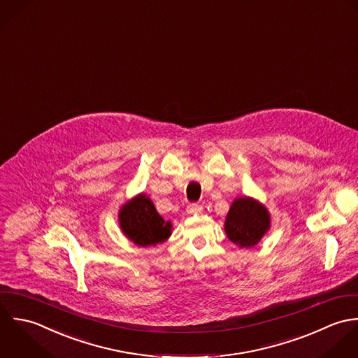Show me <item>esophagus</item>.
Masks as SVG:
<instances>
[{"mask_svg":"<svg viewBox=\"0 0 358 358\" xmlns=\"http://www.w3.org/2000/svg\"><path fill=\"white\" fill-rule=\"evenodd\" d=\"M187 212H188L189 215H201V213H202V206L198 205V203L188 205V206H187Z\"/></svg>","mask_w":358,"mask_h":358,"instance_id":"34e87169","label":"esophagus"}]
</instances>
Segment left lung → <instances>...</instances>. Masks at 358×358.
Here are the masks:
<instances>
[{"instance_id": "left-lung-1", "label": "left lung", "mask_w": 358, "mask_h": 358, "mask_svg": "<svg viewBox=\"0 0 358 358\" xmlns=\"http://www.w3.org/2000/svg\"><path fill=\"white\" fill-rule=\"evenodd\" d=\"M271 228V215L257 199L241 196L234 199L225 217L227 238L241 249L255 248Z\"/></svg>"}]
</instances>
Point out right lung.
<instances>
[{
  "label": "right lung",
  "instance_id": "1",
  "mask_svg": "<svg viewBox=\"0 0 358 358\" xmlns=\"http://www.w3.org/2000/svg\"><path fill=\"white\" fill-rule=\"evenodd\" d=\"M117 217L122 232L137 246H156L171 235V222L157 213L145 194H138L122 205Z\"/></svg>",
  "mask_w": 358,
  "mask_h": 358
}]
</instances>
